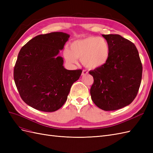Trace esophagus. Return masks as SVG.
Listing matches in <instances>:
<instances>
[{"mask_svg": "<svg viewBox=\"0 0 153 153\" xmlns=\"http://www.w3.org/2000/svg\"><path fill=\"white\" fill-rule=\"evenodd\" d=\"M87 73H88V72H87L86 70H83V71H82V75H87Z\"/></svg>", "mask_w": 153, "mask_h": 153, "instance_id": "34e87169", "label": "esophagus"}]
</instances>
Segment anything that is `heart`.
<instances>
[{
  "label": "heart",
  "mask_w": 153,
  "mask_h": 153,
  "mask_svg": "<svg viewBox=\"0 0 153 153\" xmlns=\"http://www.w3.org/2000/svg\"><path fill=\"white\" fill-rule=\"evenodd\" d=\"M63 56L69 64H76L77 59L88 69L99 68L106 63L110 56V47L103 38L88 36L71 44L70 50L66 48Z\"/></svg>",
  "instance_id": "obj_1"
}]
</instances>
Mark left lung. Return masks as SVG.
<instances>
[{
  "label": "left lung",
  "instance_id": "8db88e82",
  "mask_svg": "<svg viewBox=\"0 0 153 153\" xmlns=\"http://www.w3.org/2000/svg\"><path fill=\"white\" fill-rule=\"evenodd\" d=\"M110 47L106 63L89 71L94 83L90 93L94 103L105 111L122 108L135 98L140 85L142 65L135 45L119 34H103Z\"/></svg>",
  "mask_w": 153,
  "mask_h": 153
}]
</instances>
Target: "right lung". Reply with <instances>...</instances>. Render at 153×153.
Here are the masks:
<instances>
[{
	"instance_id": "right-lung-1",
	"label": "right lung",
	"mask_w": 153,
	"mask_h": 153,
	"mask_svg": "<svg viewBox=\"0 0 153 153\" xmlns=\"http://www.w3.org/2000/svg\"><path fill=\"white\" fill-rule=\"evenodd\" d=\"M69 36L62 32L38 35L21 48L14 80L22 99L31 107L47 112L57 110L79 79L81 69L68 70L58 55Z\"/></svg>"
}]
</instances>
